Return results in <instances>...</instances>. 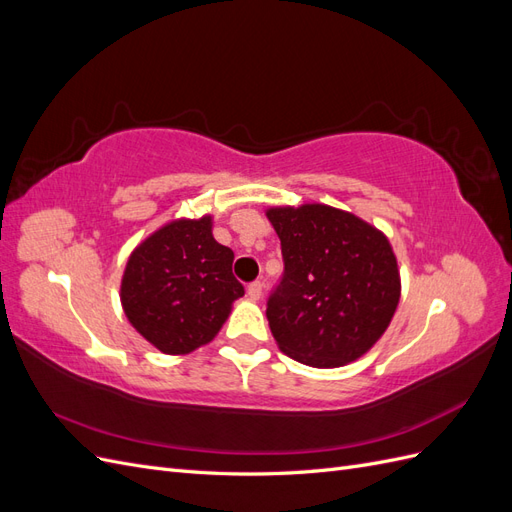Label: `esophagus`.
Instances as JSON below:
<instances>
[{
	"label": "esophagus",
	"instance_id": "esophagus-1",
	"mask_svg": "<svg viewBox=\"0 0 512 512\" xmlns=\"http://www.w3.org/2000/svg\"><path fill=\"white\" fill-rule=\"evenodd\" d=\"M247 294H250L252 301H258L262 297V282H252L247 286Z\"/></svg>",
	"mask_w": 512,
	"mask_h": 512
}]
</instances>
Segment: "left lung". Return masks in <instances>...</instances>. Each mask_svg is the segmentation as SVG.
Here are the masks:
<instances>
[{"label":"left lung","mask_w":512,"mask_h":512,"mask_svg":"<svg viewBox=\"0 0 512 512\" xmlns=\"http://www.w3.org/2000/svg\"><path fill=\"white\" fill-rule=\"evenodd\" d=\"M284 275L267 301L277 346L318 369L352 363L374 346L399 303L397 258L384 232L329 205L271 207Z\"/></svg>","instance_id":"8db88e82"}]
</instances>
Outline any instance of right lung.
I'll use <instances>...</instances> for the list:
<instances>
[{
	"label": "right lung",
	"instance_id": "right-lung-1",
	"mask_svg": "<svg viewBox=\"0 0 512 512\" xmlns=\"http://www.w3.org/2000/svg\"><path fill=\"white\" fill-rule=\"evenodd\" d=\"M211 228V215L170 222L136 247L123 271V312L164 354L209 344L245 292L232 275L235 254Z\"/></svg>",
	"mask_w": 512,
	"mask_h": 512
}]
</instances>
